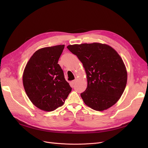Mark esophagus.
<instances>
[{
  "mask_svg": "<svg viewBox=\"0 0 148 148\" xmlns=\"http://www.w3.org/2000/svg\"><path fill=\"white\" fill-rule=\"evenodd\" d=\"M77 82V79L76 78V79H75V80H73V81H72L71 83H72L73 84H74Z\"/></svg>",
  "mask_w": 148,
  "mask_h": 148,
  "instance_id": "obj_1",
  "label": "esophagus"
}]
</instances>
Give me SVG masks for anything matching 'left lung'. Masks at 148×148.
Wrapping results in <instances>:
<instances>
[{
	"mask_svg": "<svg viewBox=\"0 0 148 148\" xmlns=\"http://www.w3.org/2000/svg\"><path fill=\"white\" fill-rule=\"evenodd\" d=\"M66 47L78 58L86 74L87 88L80 95L84 104L101 112L117 103L127 82L126 66L118 52L99 42Z\"/></svg>",
	"mask_w": 148,
	"mask_h": 148,
	"instance_id": "obj_1",
	"label": "left lung"
}]
</instances>
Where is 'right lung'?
Segmentation results:
<instances>
[{
	"mask_svg": "<svg viewBox=\"0 0 148 148\" xmlns=\"http://www.w3.org/2000/svg\"><path fill=\"white\" fill-rule=\"evenodd\" d=\"M64 45L44 47L31 56L23 74V83L32 104L51 112L62 106L72 88L58 64Z\"/></svg>",
	"mask_w": 148,
	"mask_h": 148,
	"instance_id": "right-lung-1",
	"label": "right lung"
}]
</instances>
